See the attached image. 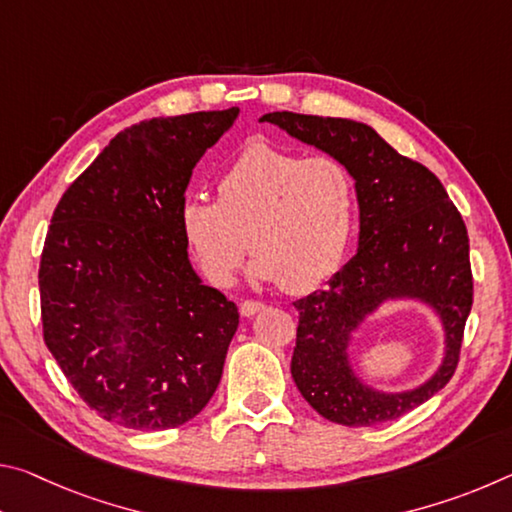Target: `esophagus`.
<instances>
[{
  "instance_id": "esophagus-1",
  "label": "esophagus",
  "mask_w": 512,
  "mask_h": 512,
  "mask_svg": "<svg viewBox=\"0 0 512 512\" xmlns=\"http://www.w3.org/2000/svg\"><path fill=\"white\" fill-rule=\"evenodd\" d=\"M264 309H266L264 302H257V300H244L239 307L241 316L244 318H253L255 314H259V311H264Z\"/></svg>"
}]
</instances>
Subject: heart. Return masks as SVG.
I'll list each match as a JSON object with an SVG mask.
<instances>
[{
  "mask_svg": "<svg viewBox=\"0 0 512 512\" xmlns=\"http://www.w3.org/2000/svg\"><path fill=\"white\" fill-rule=\"evenodd\" d=\"M357 219L350 169L332 155H302L250 144L219 178V201L189 196L180 230L219 287L235 280L248 253L253 275L302 293L336 271Z\"/></svg>",
  "mask_w": 512,
  "mask_h": 512,
  "instance_id": "1",
  "label": "heart"
}]
</instances>
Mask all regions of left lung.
I'll use <instances>...</instances> for the list:
<instances>
[{"instance_id": "obj_1", "label": "left lung", "mask_w": 512, "mask_h": 512, "mask_svg": "<svg viewBox=\"0 0 512 512\" xmlns=\"http://www.w3.org/2000/svg\"><path fill=\"white\" fill-rule=\"evenodd\" d=\"M280 126L350 169L359 201V248L327 289L293 302L298 334L291 375L323 418L345 427L402 418L454 377L472 309L470 239L461 212L424 164L397 153L361 121L268 112ZM427 301L446 329V357L429 382L406 394H381L349 366L351 332L381 301Z\"/></svg>"}]
</instances>
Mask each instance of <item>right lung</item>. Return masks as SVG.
Listing matches in <instances>:
<instances>
[{
    "mask_svg": "<svg viewBox=\"0 0 512 512\" xmlns=\"http://www.w3.org/2000/svg\"><path fill=\"white\" fill-rule=\"evenodd\" d=\"M239 108L140 121L60 198L40 257L42 334L103 420L173 429L223 375L239 311L189 264L180 207L192 169Z\"/></svg>",
    "mask_w": 512,
    "mask_h": 512,
    "instance_id": "obj_1",
    "label": "right lung"
}]
</instances>
